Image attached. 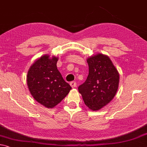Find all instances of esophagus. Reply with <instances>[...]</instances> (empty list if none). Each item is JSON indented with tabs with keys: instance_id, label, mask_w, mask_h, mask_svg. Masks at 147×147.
I'll list each match as a JSON object with an SVG mask.
<instances>
[{
	"instance_id": "obj_1",
	"label": "esophagus",
	"mask_w": 147,
	"mask_h": 147,
	"mask_svg": "<svg viewBox=\"0 0 147 147\" xmlns=\"http://www.w3.org/2000/svg\"><path fill=\"white\" fill-rule=\"evenodd\" d=\"M70 85H71L72 88H75L76 86V82L75 81H72V82H70Z\"/></svg>"
}]
</instances>
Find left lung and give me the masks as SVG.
<instances>
[{
    "instance_id": "left-lung-1",
    "label": "left lung",
    "mask_w": 147,
    "mask_h": 147,
    "mask_svg": "<svg viewBox=\"0 0 147 147\" xmlns=\"http://www.w3.org/2000/svg\"><path fill=\"white\" fill-rule=\"evenodd\" d=\"M89 74L79 86V93L84 103L92 111H98L115 96L119 84V74L111 60L99 53L88 58Z\"/></svg>"
}]
</instances>
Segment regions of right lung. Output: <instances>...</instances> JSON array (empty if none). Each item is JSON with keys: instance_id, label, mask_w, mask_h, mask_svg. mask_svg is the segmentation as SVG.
Returning <instances> with one entry per match:
<instances>
[{"instance_id": "add662e5", "label": "right lung", "mask_w": 147, "mask_h": 147, "mask_svg": "<svg viewBox=\"0 0 147 147\" xmlns=\"http://www.w3.org/2000/svg\"><path fill=\"white\" fill-rule=\"evenodd\" d=\"M58 57L44 55L30 67L27 82L29 90L37 102L53 108L63 99L71 87L57 70Z\"/></svg>"}]
</instances>
